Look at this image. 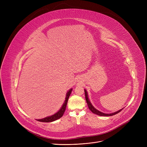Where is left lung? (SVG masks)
I'll return each instance as SVG.
<instances>
[{"label":"left lung","instance_id":"8db88e82","mask_svg":"<svg viewBox=\"0 0 147 147\" xmlns=\"http://www.w3.org/2000/svg\"><path fill=\"white\" fill-rule=\"evenodd\" d=\"M84 95H85L86 101V102L88 104V106L89 107V110L93 113H94L95 114H97V115H100V116H111V115H115V114L119 113V112H120L123 109H122L120 110L119 111H118L117 112H115V113H111V114H105V113H103L102 112H100L99 111L95 109V108L93 106H92V105L91 104L90 102L89 101V100L88 99V93H87V92L85 89H84Z\"/></svg>","mask_w":147,"mask_h":147}]
</instances>
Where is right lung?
<instances>
[{"mask_svg": "<svg viewBox=\"0 0 147 147\" xmlns=\"http://www.w3.org/2000/svg\"><path fill=\"white\" fill-rule=\"evenodd\" d=\"M71 91H72V89H71L70 90H68V92H67V94L65 100V102H64V104L63 105V106H62L61 109L56 114L51 115V116L47 117L42 119H38V120H37L41 121V122L48 123V122L53 121H55V120L61 118L62 116H63L65 111V109H66V106H67V104L68 100L69 95H70V94L71 93Z\"/></svg>", "mask_w": 147, "mask_h": 147, "instance_id": "1", "label": "right lung"}]
</instances>
